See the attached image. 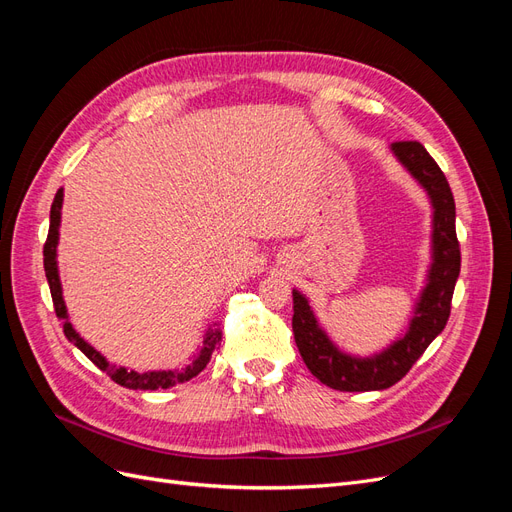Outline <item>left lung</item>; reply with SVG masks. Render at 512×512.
I'll return each instance as SVG.
<instances>
[{
	"instance_id": "left-lung-1",
	"label": "left lung",
	"mask_w": 512,
	"mask_h": 512,
	"mask_svg": "<svg viewBox=\"0 0 512 512\" xmlns=\"http://www.w3.org/2000/svg\"><path fill=\"white\" fill-rule=\"evenodd\" d=\"M391 151L431 200V265L425 288L414 305L408 331L371 356H354L339 350L318 324L305 294L292 290L294 342H297L307 369L335 391L359 393L389 389L421 359V354L442 333L448 316H451V299L461 269L451 185L421 143H393Z\"/></svg>"
}]
</instances>
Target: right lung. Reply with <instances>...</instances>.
<instances>
[{"label": "right lung", "mask_w": 512, "mask_h": 512, "mask_svg": "<svg viewBox=\"0 0 512 512\" xmlns=\"http://www.w3.org/2000/svg\"><path fill=\"white\" fill-rule=\"evenodd\" d=\"M61 205H64V190H59L55 194V200H53V205H51L49 237H46V243H44V273H46V280H49L51 297H53V305H55V314H57L59 320H64V335L68 337V342H72L76 348H79L96 367L106 371V374L111 376L113 382L126 386V389H134V391L170 389V386L181 384V382H188L194 376H198L200 371H203L207 367V363L211 361V354H213L215 346L222 342L220 327H209L207 329L205 339H203V346H200V352L194 356V361L188 367H183V369H162V371H134V369L111 365L94 346L87 344L85 339L74 331L72 322L68 320V309H66V303H64V294H61L59 269H57V243H59Z\"/></svg>", "instance_id": "1"}]
</instances>
